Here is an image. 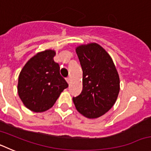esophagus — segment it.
I'll use <instances>...</instances> for the list:
<instances>
[{
	"mask_svg": "<svg viewBox=\"0 0 151 151\" xmlns=\"http://www.w3.org/2000/svg\"><path fill=\"white\" fill-rule=\"evenodd\" d=\"M66 82H68V84H69V83H70V82H71V79H70V78H69V77L66 78Z\"/></svg>",
	"mask_w": 151,
	"mask_h": 151,
	"instance_id": "1",
	"label": "esophagus"
}]
</instances>
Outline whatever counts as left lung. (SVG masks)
<instances>
[{
	"label": "left lung",
	"mask_w": 151,
	"mask_h": 151,
	"mask_svg": "<svg viewBox=\"0 0 151 151\" xmlns=\"http://www.w3.org/2000/svg\"><path fill=\"white\" fill-rule=\"evenodd\" d=\"M76 51L83 71V88L73 97V103L84 116L98 118L116 101L120 89L118 72L110 56L98 44L80 45Z\"/></svg>",
	"instance_id": "8db88e82"
}]
</instances>
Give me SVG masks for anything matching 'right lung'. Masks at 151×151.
<instances>
[{
    "label": "right lung",
    "mask_w": 151,
    "mask_h": 151,
    "mask_svg": "<svg viewBox=\"0 0 151 151\" xmlns=\"http://www.w3.org/2000/svg\"><path fill=\"white\" fill-rule=\"evenodd\" d=\"M56 52L46 50L36 54L26 63L18 79V94L23 104L35 113L54 106L68 84L61 76L60 66L54 62Z\"/></svg>",
    "instance_id": "right-lung-1"
}]
</instances>
